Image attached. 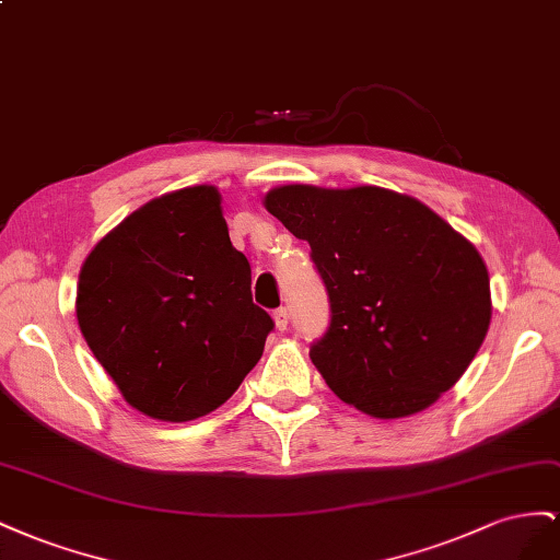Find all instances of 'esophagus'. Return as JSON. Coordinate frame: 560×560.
Wrapping results in <instances>:
<instances>
[{
    "instance_id": "1",
    "label": "esophagus",
    "mask_w": 560,
    "mask_h": 560,
    "mask_svg": "<svg viewBox=\"0 0 560 560\" xmlns=\"http://www.w3.org/2000/svg\"><path fill=\"white\" fill-rule=\"evenodd\" d=\"M275 324H277V328H279V330H285V328H289V310H285V307L275 310Z\"/></svg>"
}]
</instances>
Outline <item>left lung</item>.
Returning a JSON list of instances; mask_svg holds the SVG:
<instances>
[{"label": "left lung", "instance_id": "8db88e82", "mask_svg": "<svg viewBox=\"0 0 560 560\" xmlns=\"http://www.w3.org/2000/svg\"><path fill=\"white\" fill-rule=\"evenodd\" d=\"M265 206L312 248L330 324L310 357L345 404L406 418L455 385L492 314L486 262L465 236L382 187L285 185Z\"/></svg>", "mask_w": 560, "mask_h": 560}]
</instances>
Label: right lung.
<instances>
[{"instance_id": "obj_1", "label": "right lung", "mask_w": 560, "mask_h": 560, "mask_svg": "<svg viewBox=\"0 0 560 560\" xmlns=\"http://www.w3.org/2000/svg\"><path fill=\"white\" fill-rule=\"evenodd\" d=\"M77 322L126 401L164 422L225 404L275 330L209 185L152 199L101 238L79 275Z\"/></svg>"}]
</instances>
